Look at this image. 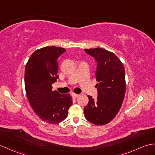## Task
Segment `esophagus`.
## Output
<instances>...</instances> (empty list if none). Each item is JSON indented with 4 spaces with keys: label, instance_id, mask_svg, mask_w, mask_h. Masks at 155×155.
Listing matches in <instances>:
<instances>
[{
    "label": "esophagus",
    "instance_id": "obj_1",
    "mask_svg": "<svg viewBox=\"0 0 155 155\" xmlns=\"http://www.w3.org/2000/svg\"><path fill=\"white\" fill-rule=\"evenodd\" d=\"M72 97H73L74 98H77V97H78V96H79V94H75V93H72Z\"/></svg>",
    "mask_w": 155,
    "mask_h": 155
}]
</instances>
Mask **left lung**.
Segmentation results:
<instances>
[{
  "label": "left lung",
  "mask_w": 155,
  "mask_h": 155,
  "mask_svg": "<svg viewBox=\"0 0 155 155\" xmlns=\"http://www.w3.org/2000/svg\"><path fill=\"white\" fill-rule=\"evenodd\" d=\"M97 62L96 98L88 95V103L84 108L87 120L95 125L109 123L123 104L126 84L123 64L116 55L101 48L84 49Z\"/></svg>",
  "instance_id": "8db88e82"
}]
</instances>
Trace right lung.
Masks as SVG:
<instances>
[{"label":"right lung","instance_id":"1","mask_svg":"<svg viewBox=\"0 0 155 155\" xmlns=\"http://www.w3.org/2000/svg\"><path fill=\"white\" fill-rule=\"evenodd\" d=\"M64 48L46 47L35 51L25 67V84L32 109L42 121L57 124L68 116L72 104L69 94L52 91V84L58 78V58Z\"/></svg>","mask_w":155,"mask_h":155}]
</instances>
